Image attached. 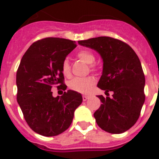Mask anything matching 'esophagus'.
I'll return each mask as SVG.
<instances>
[{
  "instance_id": "34e87169",
  "label": "esophagus",
  "mask_w": 159,
  "mask_h": 159,
  "mask_svg": "<svg viewBox=\"0 0 159 159\" xmlns=\"http://www.w3.org/2000/svg\"><path fill=\"white\" fill-rule=\"evenodd\" d=\"M88 98H89V97H87V96H82V100H83L84 102L85 101H87Z\"/></svg>"
}]
</instances>
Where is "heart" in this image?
I'll return each instance as SVG.
<instances>
[{
    "mask_svg": "<svg viewBox=\"0 0 159 159\" xmlns=\"http://www.w3.org/2000/svg\"><path fill=\"white\" fill-rule=\"evenodd\" d=\"M77 57L82 60L87 64H90L91 70L95 69V66L93 62L96 61V56L92 51L83 49L79 51L77 54ZM62 72L66 77H69L71 75V68H70L69 62L67 60H64L62 64ZM95 84V79L92 77L80 78L77 77L72 79L69 82V88L75 92H82V93H87L91 91V89Z\"/></svg>",
    "mask_w": 159,
    "mask_h": 159,
    "instance_id": "heart-1",
    "label": "heart"
}]
</instances>
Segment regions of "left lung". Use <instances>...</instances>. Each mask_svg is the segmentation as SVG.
<instances>
[{
	"instance_id": "obj_1",
	"label": "left lung",
	"mask_w": 159,
	"mask_h": 159,
	"mask_svg": "<svg viewBox=\"0 0 159 159\" xmlns=\"http://www.w3.org/2000/svg\"><path fill=\"white\" fill-rule=\"evenodd\" d=\"M78 43L100 53L103 72L97 87L113 92L112 97L98 96L101 106L94 113L97 124L111 134L128 130L140 116L145 95V77L139 58L130 46L117 39L102 36Z\"/></svg>"
}]
</instances>
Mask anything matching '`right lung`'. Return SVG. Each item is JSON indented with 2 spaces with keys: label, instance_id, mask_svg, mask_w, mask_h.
I'll list each match as a JSON object with an SVG mask.
<instances>
[{
  "label": "right lung",
  "instance_id": "right-lung-1",
  "mask_svg": "<svg viewBox=\"0 0 159 159\" xmlns=\"http://www.w3.org/2000/svg\"><path fill=\"white\" fill-rule=\"evenodd\" d=\"M76 47L70 39H42L32 43L21 58L16 72L17 102L28 125L39 134L51 137L64 132L82 104V95L75 91L57 97L51 92L53 86L67 89L62 64Z\"/></svg>",
  "mask_w": 159,
  "mask_h": 159
}]
</instances>
